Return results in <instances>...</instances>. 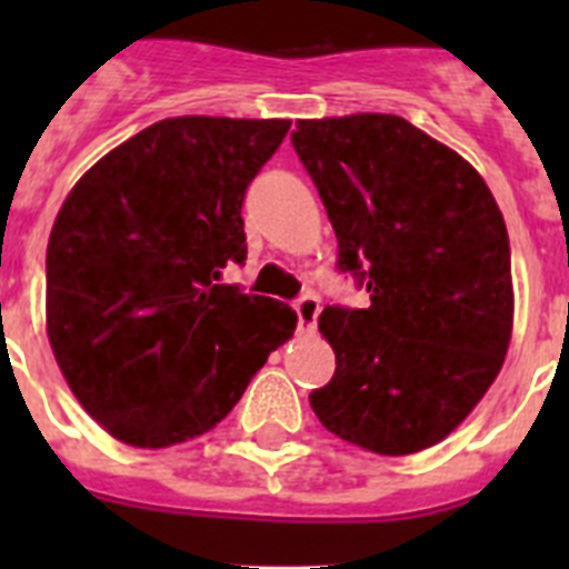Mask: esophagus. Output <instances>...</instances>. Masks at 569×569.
Here are the masks:
<instances>
[{
  "instance_id": "obj_1",
  "label": "esophagus",
  "mask_w": 569,
  "mask_h": 569,
  "mask_svg": "<svg viewBox=\"0 0 569 569\" xmlns=\"http://www.w3.org/2000/svg\"><path fill=\"white\" fill-rule=\"evenodd\" d=\"M293 310H296V316H299V330H301V333H313L316 319H319V310H321L319 299H316L313 293H305V296H301V299H296Z\"/></svg>"
}]
</instances>
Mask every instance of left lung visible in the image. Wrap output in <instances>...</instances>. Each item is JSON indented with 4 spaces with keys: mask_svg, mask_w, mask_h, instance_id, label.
Segmentation results:
<instances>
[{
    "mask_svg": "<svg viewBox=\"0 0 569 569\" xmlns=\"http://www.w3.org/2000/svg\"><path fill=\"white\" fill-rule=\"evenodd\" d=\"M367 308L325 305L336 373L310 393L339 439L381 456L439 445L479 405L512 330L510 239L456 150L390 113L301 119L290 133Z\"/></svg>",
    "mask_w": 569,
    "mask_h": 569,
    "instance_id": "obj_1",
    "label": "left lung"
}]
</instances>
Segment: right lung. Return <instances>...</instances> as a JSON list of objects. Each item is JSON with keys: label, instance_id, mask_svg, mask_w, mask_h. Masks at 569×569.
<instances>
[{"label": "right lung", "instance_id": "obj_1", "mask_svg": "<svg viewBox=\"0 0 569 569\" xmlns=\"http://www.w3.org/2000/svg\"><path fill=\"white\" fill-rule=\"evenodd\" d=\"M288 130V119H162L64 199L44 261L48 339L113 439L170 447L208 433L293 336L284 301L222 284L248 259V184Z\"/></svg>", "mask_w": 569, "mask_h": 569}]
</instances>
